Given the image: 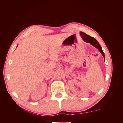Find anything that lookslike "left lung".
<instances>
[{"label":"left lung","instance_id":"1","mask_svg":"<svg viewBox=\"0 0 123 123\" xmlns=\"http://www.w3.org/2000/svg\"><path fill=\"white\" fill-rule=\"evenodd\" d=\"M80 34L81 36V37H82V38L83 39V40L85 41L86 42L90 43L91 44H92V46H93L95 48H97V49L100 51V52L102 54L103 57H104V59H105V55H104V53L102 49L101 46H100V44L98 43V41L96 40L94 38L86 34V33L84 32H80Z\"/></svg>","mask_w":123,"mask_h":123}]
</instances>
